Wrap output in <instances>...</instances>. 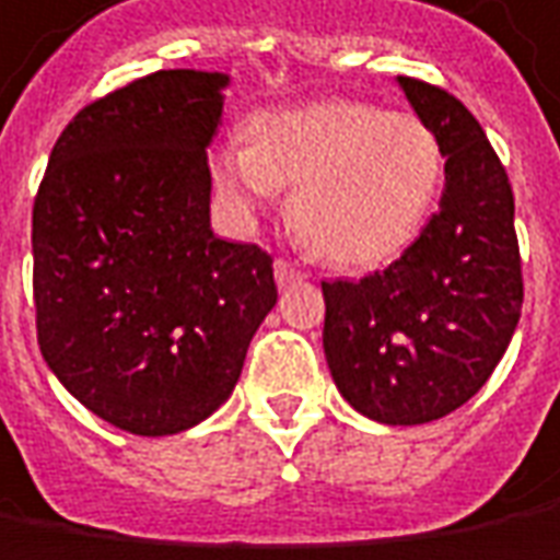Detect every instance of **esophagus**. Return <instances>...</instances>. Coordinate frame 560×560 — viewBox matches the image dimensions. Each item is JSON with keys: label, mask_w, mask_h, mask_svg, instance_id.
<instances>
[{"label": "esophagus", "mask_w": 560, "mask_h": 560, "mask_svg": "<svg viewBox=\"0 0 560 560\" xmlns=\"http://www.w3.org/2000/svg\"><path fill=\"white\" fill-rule=\"evenodd\" d=\"M273 280H277V287H292V283H299V280H305V273L299 271L292 261H287V258H277L273 261Z\"/></svg>", "instance_id": "esophagus-1"}]
</instances>
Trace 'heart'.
Masks as SVG:
<instances>
[{
    "mask_svg": "<svg viewBox=\"0 0 560 560\" xmlns=\"http://www.w3.org/2000/svg\"><path fill=\"white\" fill-rule=\"evenodd\" d=\"M249 144H224L209 172L221 200L255 219L277 187L317 255L366 268L410 243L444 182L438 131L416 114L366 101H317L249 119Z\"/></svg>",
    "mask_w": 560,
    "mask_h": 560,
    "instance_id": "obj_1",
    "label": "heart"
}]
</instances>
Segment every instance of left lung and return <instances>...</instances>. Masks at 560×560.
Wrapping results in <instances>:
<instances>
[{"label": "left lung", "mask_w": 560, "mask_h": 560, "mask_svg": "<svg viewBox=\"0 0 560 560\" xmlns=\"http://www.w3.org/2000/svg\"><path fill=\"white\" fill-rule=\"evenodd\" d=\"M444 148L441 206L385 271L324 283V351L341 397L382 425H425L481 392L515 336L524 283L515 197L463 101L397 77Z\"/></svg>", "instance_id": "8db88e82"}]
</instances>
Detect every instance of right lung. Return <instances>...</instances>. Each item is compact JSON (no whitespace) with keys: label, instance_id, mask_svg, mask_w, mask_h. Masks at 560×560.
Masks as SVG:
<instances>
[{"label":"right lung","instance_id":"right-lung-1","mask_svg":"<svg viewBox=\"0 0 560 560\" xmlns=\"http://www.w3.org/2000/svg\"><path fill=\"white\" fill-rule=\"evenodd\" d=\"M228 82L160 70L82 107L33 202L45 363L85 410L141 438L219 410L277 305L271 255L209 221L206 148Z\"/></svg>","mask_w":560,"mask_h":560}]
</instances>
